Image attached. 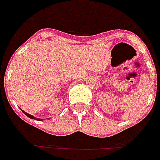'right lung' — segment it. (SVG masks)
<instances>
[{
    "instance_id": "obj_1",
    "label": "right lung",
    "mask_w": 160,
    "mask_h": 160,
    "mask_svg": "<svg viewBox=\"0 0 160 160\" xmlns=\"http://www.w3.org/2000/svg\"><path fill=\"white\" fill-rule=\"evenodd\" d=\"M22 112H23V113L25 115V116H27L28 117H29V118H30V119H34V120H36V121H43V120H44V119L36 118V117H34V116H32V115L29 114V113H27V112H25V111H22Z\"/></svg>"
}]
</instances>
